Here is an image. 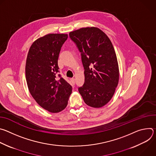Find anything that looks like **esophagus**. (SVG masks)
Returning <instances> with one entry per match:
<instances>
[{
  "label": "esophagus",
  "mask_w": 156,
  "mask_h": 156,
  "mask_svg": "<svg viewBox=\"0 0 156 156\" xmlns=\"http://www.w3.org/2000/svg\"><path fill=\"white\" fill-rule=\"evenodd\" d=\"M70 81H71L72 83L74 85L75 83V78H71V79H70Z\"/></svg>",
  "instance_id": "1"
}]
</instances>
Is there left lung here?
Returning a JSON list of instances; mask_svg holds the SVG:
<instances>
[{
  "mask_svg": "<svg viewBox=\"0 0 156 156\" xmlns=\"http://www.w3.org/2000/svg\"><path fill=\"white\" fill-rule=\"evenodd\" d=\"M69 36L81 52L84 69V83L78 91L87 105L101 107L112 99L119 83V65L112 44L95 27L80 28Z\"/></svg>",
  "mask_w": 156,
  "mask_h": 156,
  "instance_id": "left-lung-1",
  "label": "left lung"
}]
</instances>
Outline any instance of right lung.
I'll return each mask as SVG.
<instances>
[{
	"label": "right lung",
	"instance_id": "obj_1",
	"mask_svg": "<svg viewBox=\"0 0 156 156\" xmlns=\"http://www.w3.org/2000/svg\"><path fill=\"white\" fill-rule=\"evenodd\" d=\"M67 38L66 34L41 37L33 43L27 58L25 73L30 93L41 107L52 113L66 107L72 91V86L58 74L59 53Z\"/></svg>",
	"mask_w": 156,
	"mask_h": 156
}]
</instances>
